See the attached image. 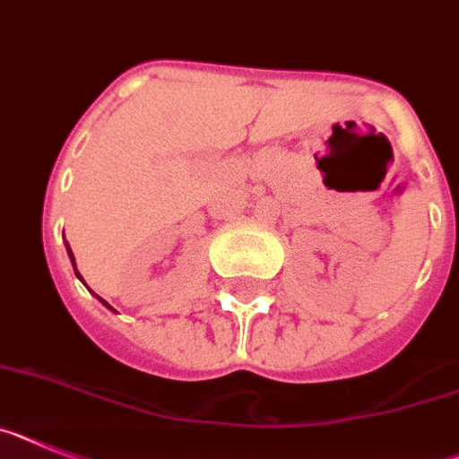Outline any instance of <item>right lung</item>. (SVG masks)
Returning <instances> with one entry per match:
<instances>
[{
    "instance_id": "1",
    "label": "right lung",
    "mask_w": 459,
    "mask_h": 459,
    "mask_svg": "<svg viewBox=\"0 0 459 459\" xmlns=\"http://www.w3.org/2000/svg\"><path fill=\"white\" fill-rule=\"evenodd\" d=\"M69 254H71V249H69ZM71 258H74V254H71ZM74 268H75V263H74ZM75 274H78V273H75ZM78 277H81V274H78Z\"/></svg>"
}]
</instances>
